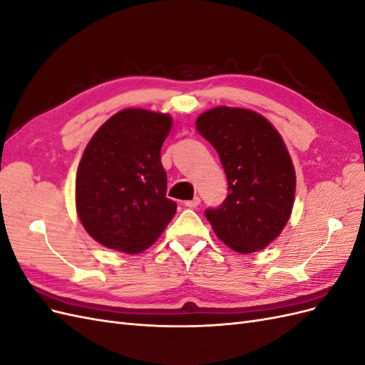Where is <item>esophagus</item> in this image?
Listing matches in <instances>:
<instances>
[{"mask_svg":"<svg viewBox=\"0 0 365 365\" xmlns=\"http://www.w3.org/2000/svg\"><path fill=\"white\" fill-rule=\"evenodd\" d=\"M200 204H201V197H200V196H195L193 200H190V201H185V202H184V205H185V207H189V208H196V207L200 205Z\"/></svg>","mask_w":365,"mask_h":365,"instance_id":"obj_1","label":"esophagus"}]
</instances>
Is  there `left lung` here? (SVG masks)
I'll use <instances>...</instances> for the list:
<instances>
[{
  "instance_id": "left-lung-1",
  "label": "left lung",
  "mask_w": 365,
  "mask_h": 365,
  "mask_svg": "<svg viewBox=\"0 0 365 365\" xmlns=\"http://www.w3.org/2000/svg\"><path fill=\"white\" fill-rule=\"evenodd\" d=\"M196 129L217 150L228 196L205 216L215 235L242 254L260 251L288 224L295 169L280 132L245 108L216 106L196 118Z\"/></svg>"
}]
</instances>
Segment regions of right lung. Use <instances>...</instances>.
Segmentation results:
<instances>
[{
	"label": "right lung",
	"instance_id": "right-lung-1",
	"mask_svg": "<svg viewBox=\"0 0 365 365\" xmlns=\"http://www.w3.org/2000/svg\"><path fill=\"white\" fill-rule=\"evenodd\" d=\"M172 123L169 114L126 108L88 141L76 175V212L101 245L141 252L175 216L160 157Z\"/></svg>",
	"mask_w": 365,
	"mask_h": 365
}]
</instances>
